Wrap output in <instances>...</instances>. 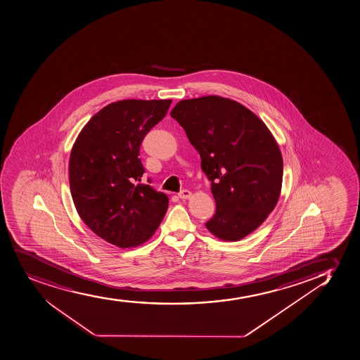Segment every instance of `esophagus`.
<instances>
[{"label":"esophagus","instance_id":"1","mask_svg":"<svg viewBox=\"0 0 360 360\" xmlns=\"http://www.w3.org/2000/svg\"><path fill=\"white\" fill-rule=\"evenodd\" d=\"M191 191H189V190H182L181 193H178V196H179V198H182V200H188V198H191Z\"/></svg>","mask_w":360,"mask_h":360}]
</instances>
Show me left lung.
<instances>
[{
  "instance_id": "obj_1",
  "label": "left lung",
  "mask_w": 360,
  "mask_h": 360,
  "mask_svg": "<svg viewBox=\"0 0 360 360\" xmlns=\"http://www.w3.org/2000/svg\"><path fill=\"white\" fill-rule=\"evenodd\" d=\"M170 115L184 128L212 182L217 212L205 227L224 241L244 239L281 196L283 158L275 136L255 112L226 97L179 101Z\"/></svg>"
}]
</instances>
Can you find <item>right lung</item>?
I'll return each instance as SVG.
<instances>
[{
  "mask_svg": "<svg viewBox=\"0 0 360 360\" xmlns=\"http://www.w3.org/2000/svg\"><path fill=\"white\" fill-rule=\"evenodd\" d=\"M171 102L122 100L105 105L82 128L70 153V190L78 215L117 248L143 244L167 213V195L136 182L145 172L140 145Z\"/></svg>",
  "mask_w": 360,
  "mask_h": 360,
  "instance_id": "1",
  "label": "right lung"
}]
</instances>
